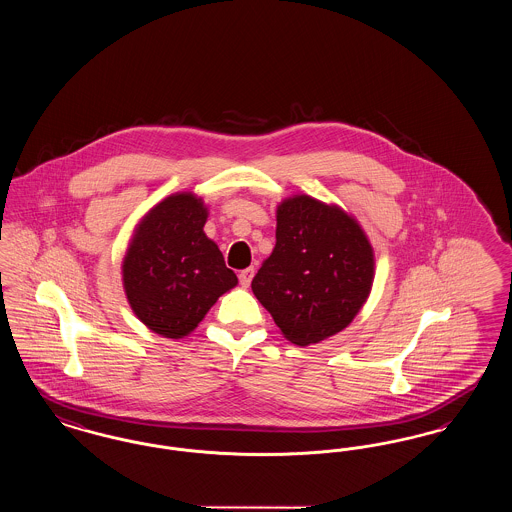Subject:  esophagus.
<instances>
[{"label": "esophagus", "instance_id": "obj_1", "mask_svg": "<svg viewBox=\"0 0 512 512\" xmlns=\"http://www.w3.org/2000/svg\"><path fill=\"white\" fill-rule=\"evenodd\" d=\"M253 276H255V268L249 267L244 268L242 272H240V284L244 286V288H247L249 284H251V280H253Z\"/></svg>", "mask_w": 512, "mask_h": 512}]
</instances>
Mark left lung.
<instances>
[{"label": "left lung", "instance_id": "obj_1", "mask_svg": "<svg viewBox=\"0 0 512 512\" xmlns=\"http://www.w3.org/2000/svg\"><path fill=\"white\" fill-rule=\"evenodd\" d=\"M374 280V251L338 205L293 195L276 209V245L251 290L284 338L311 345L347 328Z\"/></svg>", "mask_w": 512, "mask_h": 512}]
</instances>
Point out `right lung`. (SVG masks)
<instances>
[{"label":"right lung","instance_id":"add662e5","mask_svg":"<svg viewBox=\"0 0 512 512\" xmlns=\"http://www.w3.org/2000/svg\"><path fill=\"white\" fill-rule=\"evenodd\" d=\"M207 207L182 192L157 203L134 230L122 261V286L134 315L163 338L194 332L238 278L203 232Z\"/></svg>","mask_w":512,"mask_h":512}]
</instances>
